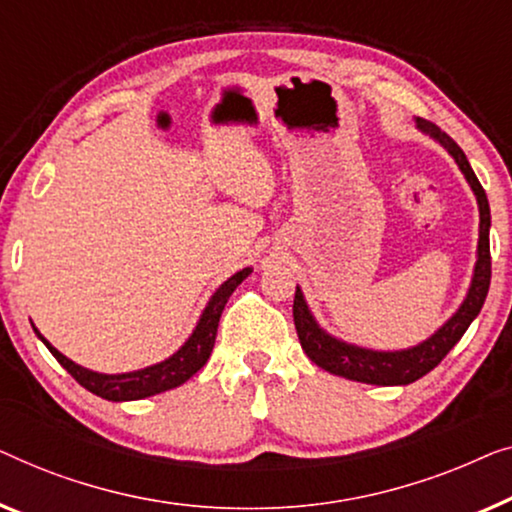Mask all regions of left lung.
<instances>
[{
    "mask_svg": "<svg viewBox=\"0 0 512 512\" xmlns=\"http://www.w3.org/2000/svg\"><path fill=\"white\" fill-rule=\"evenodd\" d=\"M417 129L436 139L448 153L455 157L457 167L462 169L466 181H469L471 190L478 199L480 211V239H478V259H475V269L471 278L469 294H466L464 304L459 311L445 322V325L431 334L427 341L413 345L406 350H369L359 348V345L345 343L341 338H334L327 334L318 322H315L313 313L308 311V304L304 299V292H294V327H297L301 348L311 362H315L320 369H325L334 376L357 380V383L366 385H408L415 383L417 378L427 376L431 369H436L443 362V357L455 348L464 331L469 329L471 322L478 318L482 304H485L489 280H492V257H489V225H492V215H489V201L487 194L482 190L478 178H475L469 160H466L464 150L450 139L448 134L441 132L434 122L417 118Z\"/></svg>",
    "mask_w": 512,
    "mask_h": 512,
    "instance_id": "8db88e82",
    "label": "left lung"
}]
</instances>
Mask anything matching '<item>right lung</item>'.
<instances>
[{"instance_id": "right-lung-1", "label": "right lung", "mask_w": 512, "mask_h": 512, "mask_svg": "<svg viewBox=\"0 0 512 512\" xmlns=\"http://www.w3.org/2000/svg\"><path fill=\"white\" fill-rule=\"evenodd\" d=\"M250 271L253 269L248 266V269L234 273L232 278H227L225 283L215 290L213 297L208 299V304L204 308V313H201V318L197 322V327H194L192 336L187 338V341L174 352V355H171L169 359H164V362H160V364L146 366V369H139V371L97 373V371L83 369L81 364L71 362V359L64 357L60 350H55L53 345H50L46 338L39 334L37 327H34V331H37V336L41 338L43 345L53 352V357L57 359V362H60L64 369H67L71 376L76 378V383L83 385L85 390H90L92 394H97V397L109 399V401L146 399V397H153V394L174 390V387L183 385L185 380H190L194 373H197L201 366L208 362V357H211L213 345H215V334H218L220 315H222V311H225L227 299L232 297V292L236 290V287H239L243 280L250 276Z\"/></svg>"}]
</instances>
